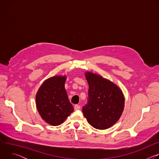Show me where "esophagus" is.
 <instances>
[{
	"label": "esophagus",
	"instance_id": "1",
	"mask_svg": "<svg viewBox=\"0 0 159 159\" xmlns=\"http://www.w3.org/2000/svg\"><path fill=\"white\" fill-rule=\"evenodd\" d=\"M80 109V106L78 105V104H76L75 106H74V109L75 110H79Z\"/></svg>",
	"mask_w": 159,
	"mask_h": 159
}]
</instances>
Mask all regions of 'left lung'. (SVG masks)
Segmentation results:
<instances>
[{"label":"left lung","mask_w":159,"mask_h":159,"mask_svg":"<svg viewBox=\"0 0 159 159\" xmlns=\"http://www.w3.org/2000/svg\"><path fill=\"white\" fill-rule=\"evenodd\" d=\"M89 84L88 100L82 112L88 123L99 129L114 125L124 109L125 98L121 90L111 81L91 72H86Z\"/></svg>","instance_id":"1"}]
</instances>
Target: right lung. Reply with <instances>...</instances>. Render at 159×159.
<instances>
[{
    "label": "right lung",
    "instance_id": "1",
    "mask_svg": "<svg viewBox=\"0 0 159 159\" xmlns=\"http://www.w3.org/2000/svg\"><path fill=\"white\" fill-rule=\"evenodd\" d=\"M66 76H55L45 80L36 96V104L42 119L58 126L74 111L65 89Z\"/></svg>",
    "mask_w": 159,
    "mask_h": 159
}]
</instances>
